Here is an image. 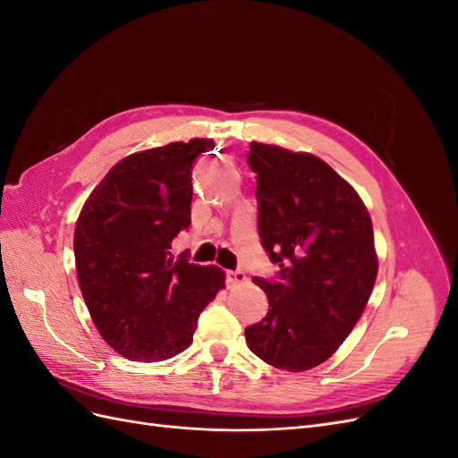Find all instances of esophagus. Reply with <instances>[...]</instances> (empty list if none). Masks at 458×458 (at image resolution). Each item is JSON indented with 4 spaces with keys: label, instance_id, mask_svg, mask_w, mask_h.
Here are the masks:
<instances>
[{
    "label": "esophagus",
    "instance_id": "esophagus-1",
    "mask_svg": "<svg viewBox=\"0 0 458 458\" xmlns=\"http://www.w3.org/2000/svg\"><path fill=\"white\" fill-rule=\"evenodd\" d=\"M244 281H246V275L242 271H227V275H225V283H227L229 288L239 286Z\"/></svg>",
    "mask_w": 458,
    "mask_h": 458
}]
</instances>
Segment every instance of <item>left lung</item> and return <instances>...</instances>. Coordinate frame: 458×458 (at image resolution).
Returning <instances> with one entry per match:
<instances>
[{
    "instance_id": "1",
    "label": "left lung",
    "mask_w": 458,
    "mask_h": 458,
    "mask_svg": "<svg viewBox=\"0 0 458 458\" xmlns=\"http://www.w3.org/2000/svg\"><path fill=\"white\" fill-rule=\"evenodd\" d=\"M259 237L279 281L254 276L269 311L244 330L267 365L301 372L325 363L365 311L378 273L372 221L357 191L310 152L250 143Z\"/></svg>"
}]
</instances>
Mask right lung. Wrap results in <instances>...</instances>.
Instances as JSON below:
<instances>
[{"instance_id":"obj_1","label":"right lung","mask_w":458,"mask_h":458,"mask_svg":"<svg viewBox=\"0 0 458 458\" xmlns=\"http://www.w3.org/2000/svg\"><path fill=\"white\" fill-rule=\"evenodd\" d=\"M212 140L133 152L108 170L74 229L81 296L103 340L130 361L185 352L200 311L221 288L217 266L174 259L172 241L191 225V168Z\"/></svg>"}]
</instances>
